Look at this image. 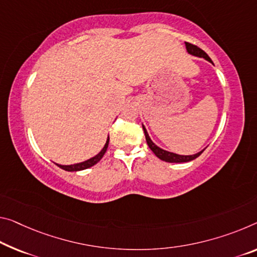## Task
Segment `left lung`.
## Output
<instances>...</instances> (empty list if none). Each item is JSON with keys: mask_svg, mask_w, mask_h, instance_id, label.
Instances as JSON below:
<instances>
[{"mask_svg": "<svg viewBox=\"0 0 257 257\" xmlns=\"http://www.w3.org/2000/svg\"><path fill=\"white\" fill-rule=\"evenodd\" d=\"M185 45H186V48H187V51H188L189 54L194 55V56L203 57V58H206L207 61L211 62L210 57H209L208 55L204 53L202 49L199 48V47H197V46L193 45V43H189V42H185ZM144 132H145V136H146V141H147L148 147L152 149V152L155 154V155L159 157L160 160L165 161V162H169V163H184V162L193 161V160H195L196 157H199L201 154L203 153V151H202V152L195 154V155H189V156H184V155H178V154L169 153L167 151H163V149L159 148L155 144H153V141L151 140V138H149L148 133H147V131H146L145 127H144Z\"/></svg>", "mask_w": 257, "mask_h": 257, "instance_id": "obj_1", "label": "left lung"}]
</instances>
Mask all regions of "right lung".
<instances>
[{
    "instance_id": "obj_1",
    "label": "right lung",
    "mask_w": 257,
    "mask_h": 257,
    "mask_svg": "<svg viewBox=\"0 0 257 257\" xmlns=\"http://www.w3.org/2000/svg\"><path fill=\"white\" fill-rule=\"evenodd\" d=\"M108 145H109V138H108V140H106V144L103 147V149H102V151L98 153L96 156H94L93 159H90L88 161L82 162V163H78V164H73V165H60V164H57V165L61 169L65 170V171H80V170L88 169L90 167H93V165H95L97 162L100 161L102 157H103V155L106 152V149H108Z\"/></svg>"
}]
</instances>
